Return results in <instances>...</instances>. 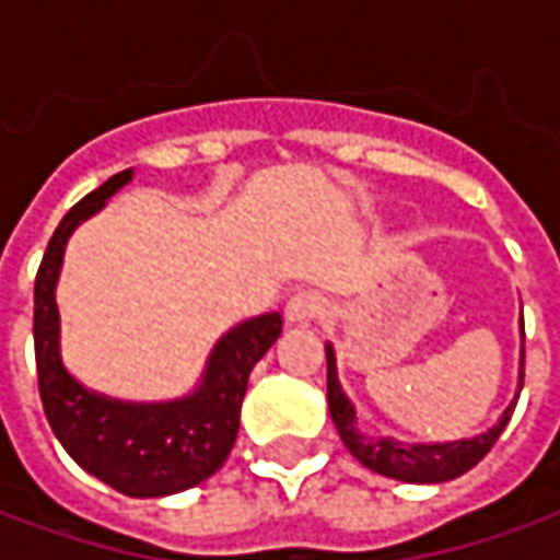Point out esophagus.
<instances>
[{"mask_svg": "<svg viewBox=\"0 0 560 560\" xmlns=\"http://www.w3.org/2000/svg\"><path fill=\"white\" fill-rule=\"evenodd\" d=\"M325 296H318L315 291H300L288 300L284 306V322L288 325H312L325 315Z\"/></svg>", "mask_w": 560, "mask_h": 560, "instance_id": "34e87169", "label": "esophagus"}]
</instances>
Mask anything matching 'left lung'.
Instances as JSON below:
<instances>
[{
    "label": "left lung",
    "instance_id": "8db88e82",
    "mask_svg": "<svg viewBox=\"0 0 560 560\" xmlns=\"http://www.w3.org/2000/svg\"><path fill=\"white\" fill-rule=\"evenodd\" d=\"M328 355V408L330 420L337 425L340 439H343L346 451L359 459L361 466H368L376 475H386L395 481H410V485H439V481H451L459 478L463 471L478 466L488 451L497 444L500 432L505 423L512 420L515 401L503 410L500 423L475 435V439L463 441H444V444H401L395 439H380V435H368L361 432L359 420H355V405L346 398L337 380V359H334V346H325ZM524 386V349H521V374H518V392Z\"/></svg>",
    "mask_w": 560,
    "mask_h": 560
}]
</instances>
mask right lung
Returning a JSON list of instances; mask_svg holds the SVG:
<instances>
[{"mask_svg": "<svg viewBox=\"0 0 560 560\" xmlns=\"http://www.w3.org/2000/svg\"><path fill=\"white\" fill-rule=\"evenodd\" d=\"M131 177V168L113 174L60 220L36 272L33 340L42 408L63 451L113 490L147 500L196 488L226 463L238 435L248 376L279 340L281 315L266 312L226 330L211 349L196 392L184 398L140 405L85 389L60 359L55 288L72 230L97 214Z\"/></svg>", "mask_w": 560, "mask_h": 560, "instance_id": "add662e5", "label": "right lung"}]
</instances>
